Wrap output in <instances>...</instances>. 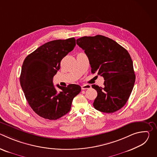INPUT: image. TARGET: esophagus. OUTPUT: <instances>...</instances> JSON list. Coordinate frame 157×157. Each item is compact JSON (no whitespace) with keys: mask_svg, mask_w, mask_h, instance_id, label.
<instances>
[{"mask_svg":"<svg viewBox=\"0 0 157 157\" xmlns=\"http://www.w3.org/2000/svg\"><path fill=\"white\" fill-rule=\"evenodd\" d=\"M91 87V85L89 84H83L82 86H81V89H82V90H84V89H90Z\"/></svg>","mask_w":157,"mask_h":157,"instance_id":"34e87169","label":"esophagus"}]
</instances>
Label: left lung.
<instances>
[{"label": "left lung", "instance_id": "left-lung-1", "mask_svg": "<svg viewBox=\"0 0 157 157\" xmlns=\"http://www.w3.org/2000/svg\"><path fill=\"white\" fill-rule=\"evenodd\" d=\"M76 43L87 55L91 73L104 79V87L92 85L98 92L94 108L105 113L121 109L128 101L136 81L128 52L114 40L99 35L79 38Z\"/></svg>", "mask_w": 157, "mask_h": 157}]
</instances>
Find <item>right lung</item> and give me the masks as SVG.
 <instances>
[{
  "label": "right lung",
  "mask_w": 157,
  "mask_h": 157,
  "mask_svg": "<svg viewBox=\"0 0 157 157\" xmlns=\"http://www.w3.org/2000/svg\"><path fill=\"white\" fill-rule=\"evenodd\" d=\"M76 45L75 38L53 40L44 43L25 59L20 77V85L31 108L39 116L56 120L71 109L74 98L81 92L79 85L56 86L53 76L60 68L61 59Z\"/></svg>",
  "instance_id": "obj_1"
}]
</instances>
